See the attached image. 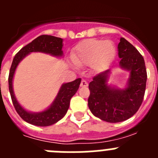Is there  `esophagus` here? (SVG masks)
<instances>
[{
    "label": "esophagus",
    "instance_id": "obj_1",
    "mask_svg": "<svg viewBox=\"0 0 158 158\" xmlns=\"http://www.w3.org/2000/svg\"><path fill=\"white\" fill-rule=\"evenodd\" d=\"M88 82L85 80H82L81 82V87H83V88H86L88 87Z\"/></svg>",
    "mask_w": 158,
    "mask_h": 158
}]
</instances>
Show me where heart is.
<instances>
[{
  "mask_svg": "<svg viewBox=\"0 0 158 158\" xmlns=\"http://www.w3.org/2000/svg\"><path fill=\"white\" fill-rule=\"evenodd\" d=\"M116 54L114 43L109 40L90 39L79 43L72 53L76 65H92L95 70L101 71L109 66Z\"/></svg>",
  "mask_w": 158,
  "mask_h": 158,
  "instance_id": "obj_1",
  "label": "heart"
}]
</instances>
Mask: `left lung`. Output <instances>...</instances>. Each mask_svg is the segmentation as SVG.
Masks as SVG:
<instances>
[{
	"instance_id": "left-lung-1",
	"label": "left lung",
	"mask_w": 158,
	"mask_h": 158,
	"mask_svg": "<svg viewBox=\"0 0 158 158\" xmlns=\"http://www.w3.org/2000/svg\"><path fill=\"white\" fill-rule=\"evenodd\" d=\"M119 66L130 72L127 85L119 89L108 85L110 69L93 77L88 105L93 115L108 123H118L133 116L143 100L147 80L144 58L139 51L124 38L118 45Z\"/></svg>"
}]
</instances>
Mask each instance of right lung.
<instances>
[{
  "label": "right lung",
  "mask_w": 158,
  "mask_h": 158,
  "mask_svg": "<svg viewBox=\"0 0 158 158\" xmlns=\"http://www.w3.org/2000/svg\"><path fill=\"white\" fill-rule=\"evenodd\" d=\"M62 39L61 38L43 35L23 47L15 55L12 61L8 75V89L10 92L12 104L19 116L24 121L35 126H51L62 119L69 109L70 99L79 89L81 79L77 78L73 81L63 84L60 88L56 98L54 99L51 105L45 111L35 113L26 111L18 103L12 88L14 73L20 61H22L30 53L43 52L55 57H62L63 55V51L62 50Z\"/></svg>",
  "instance_id": "right-lung-1"
}]
</instances>
